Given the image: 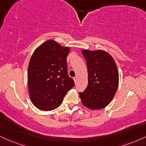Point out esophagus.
<instances>
[{"mask_svg": "<svg viewBox=\"0 0 146 146\" xmlns=\"http://www.w3.org/2000/svg\"><path fill=\"white\" fill-rule=\"evenodd\" d=\"M73 79H74V82H76L77 80H78V78H77V77H74Z\"/></svg>", "mask_w": 146, "mask_h": 146, "instance_id": "esophagus-1", "label": "esophagus"}]
</instances>
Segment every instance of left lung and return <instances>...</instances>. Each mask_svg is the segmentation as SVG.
<instances>
[{
  "label": "left lung",
  "instance_id": "1",
  "mask_svg": "<svg viewBox=\"0 0 146 146\" xmlns=\"http://www.w3.org/2000/svg\"><path fill=\"white\" fill-rule=\"evenodd\" d=\"M87 62L88 85L79 93L87 108L100 110L110 103L118 87V72L114 59L104 50H82Z\"/></svg>",
  "mask_w": 146,
  "mask_h": 146
}]
</instances>
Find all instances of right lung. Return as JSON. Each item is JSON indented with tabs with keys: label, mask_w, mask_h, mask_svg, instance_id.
Returning a JSON list of instances; mask_svg holds the SVG:
<instances>
[{
	"label": "right lung",
	"mask_w": 146,
	"mask_h": 146,
	"mask_svg": "<svg viewBox=\"0 0 146 146\" xmlns=\"http://www.w3.org/2000/svg\"><path fill=\"white\" fill-rule=\"evenodd\" d=\"M69 51L70 47L48 40L32 54L28 70V90L30 100L38 109L50 111L58 108L74 86L68 74Z\"/></svg>",
	"instance_id": "obj_1"
}]
</instances>
